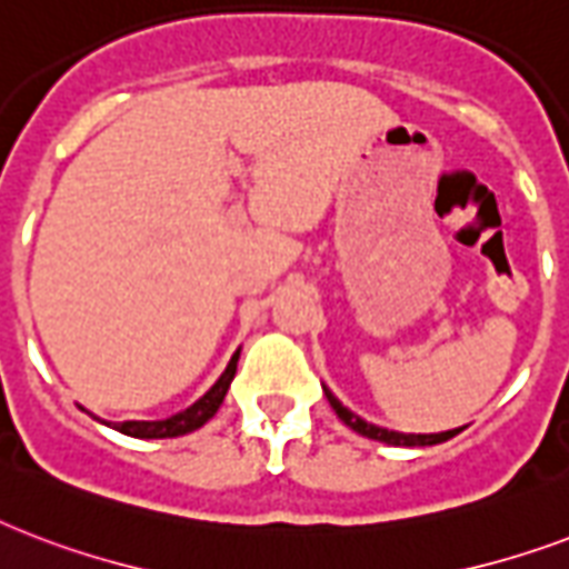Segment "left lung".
Returning <instances> with one entry per match:
<instances>
[{"instance_id": "8db88e82", "label": "left lung", "mask_w": 569, "mask_h": 569, "mask_svg": "<svg viewBox=\"0 0 569 569\" xmlns=\"http://www.w3.org/2000/svg\"><path fill=\"white\" fill-rule=\"evenodd\" d=\"M326 391V400H329V407L335 409V416L341 418L350 430H356V433L368 436V439H377V442H386V445H403V448H416V445H439V442H448L451 436H457L460 430H445V433H398V430H386V427H377L371 425V421H365V418H359L356 412H350V409L341 403V400L335 398L332 391Z\"/></svg>"}]
</instances>
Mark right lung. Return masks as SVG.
Returning <instances> with one entry per match:
<instances>
[{"instance_id": "add662e5", "label": "right lung", "mask_w": 569, "mask_h": 569, "mask_svg": "<svg viewBox=\"0 0 569 569\" xmlns=\"http://www.w3.org/2000/svg\"><path fill=\"white\" fill-rule=\"evenodd\" d=\"M237 359H240V350L231 356V362H228L224 373L210 386V391H207L204 398H198L192 407L178 412V416L162 418V421H118V425L112 427L127 436H136V439H169V436L192 433V430H198L201 425H207V421L216 416V409L222 407L224 391H228V386H231V380H234L237 373Z\"/></svg>"}]
</instances>
